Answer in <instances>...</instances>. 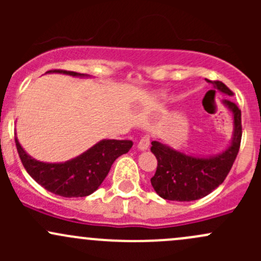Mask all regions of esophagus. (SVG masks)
I'll list each match as a JSON object with an SVG mask.
<instances>
[{"label": "esophagus", "instance_id": "34e87169", "mask_svg": "<svg viewBox=\"0 0 261 261\" xmlns=\"http://www.w3.org/2000/svg\"><path fill=\"white\" fill-rule=\"evenodd\" d=\"M149 145H150V138L147 135H145L140 139V141H139L138 144V147L140 150H146L147 147H149Z\"/></svg>", "mask_w": 261, "mask_h": 261}]
</instances>
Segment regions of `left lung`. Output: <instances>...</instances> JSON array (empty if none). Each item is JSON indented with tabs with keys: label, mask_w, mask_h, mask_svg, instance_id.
I'll list each match as a JSON object with an SVG mask.
<instances>
[{
	"label": "left lung",
	"mask_w": 261,
	"mask_h": 261,
	"mask_svg": "<svg viewBox=\"0 0 261 261\" xmlns=\"http://www.w3.org/2000/svg\"><path fill=\"white\" fill-rule=\"evenodd\" d=\"M222 93L232 96V91L222 82H215ZM223 105L233 115V138L231 145L216 156L197 158L186 155L159 141H151V151L158 160L151 186L162 198L189 202L203 198L223 183L238 156L243 136L241 111L230 99Z\"/></svg>",
	"instance_id": "obj_1"
}]
</instances>
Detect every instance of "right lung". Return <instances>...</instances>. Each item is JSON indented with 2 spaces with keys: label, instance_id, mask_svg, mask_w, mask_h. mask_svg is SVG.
Returning <instances> with one entry per match:
<instances>
[{
  "label": "right lung",
  "instance_id": "obj_1",
  "mask_svg": "<svg viewBox=\"0 0 261 261\" xmlns=\"http://www.w3.org/2000/svg\"><path fill=\"white\" fill-rule=\"evenodd\" d=\"M48 73L84 77L81 73L62 69H53ZM15 143L21 163L30 177L46 191L68 198L93 193L107 177L115 160L133 146L131 140H102L74 159L53 164L33 159L21 147L17 138Z\"/></svg>",
  "mask_w": 261,
  "mask_h": 261
}]
</instances>
